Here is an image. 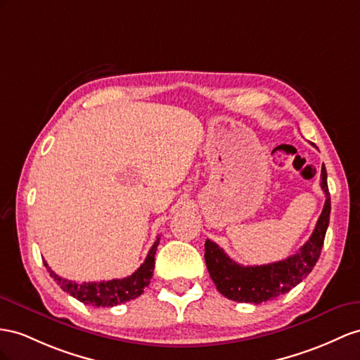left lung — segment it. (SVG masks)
<instances>
[{
  "instance_id": "1",
  "label": "left lung",
  "mask_w": 360,
  "mask_h": 360,
  "mask_svg": "<svg viewBox=\"0 0 360 360\" xmlns=\"http://www.w3.org/2000/svg\"><path fill=\"white\" fill-rule=\"evenodd\" d=\"M321 188L326 195V204L309 240L297 254L285 260L262 266H242L229 259L217 243L207 238L205 263L211 280L217 290L228 300L238 302L260 304L271 301L289 292L300 284L315 268L330 222V193L327 186V170L322 165Z\"/></svg>"
}]
</instances>
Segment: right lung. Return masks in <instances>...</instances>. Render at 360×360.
<instances>
[{
	"label": "right lung",
	"mask_w": 360,
	"mask_h": 360,
	"mask_svg": "<svg viewBox=\"0 0 360 360\" xmlns=\"http://www.w3.org/2000/svg\"><path fill=\"white\" fill-rule=\"evenodd\" d=\"M160 245V237H156L149 254H147L144 263L132 275L126 278H115L109 281H92V283H76L67 278H62L58 274L51 271L47 262H44L45 268L56 281L63 292L70 293L80 302L89 304L94 307H112L117 304L127 302L135 300L144 292L150 283V278L155 269V254L156 248Z\"/></svg>",
	"instance_id": "add662e5"
}]
</instances>
